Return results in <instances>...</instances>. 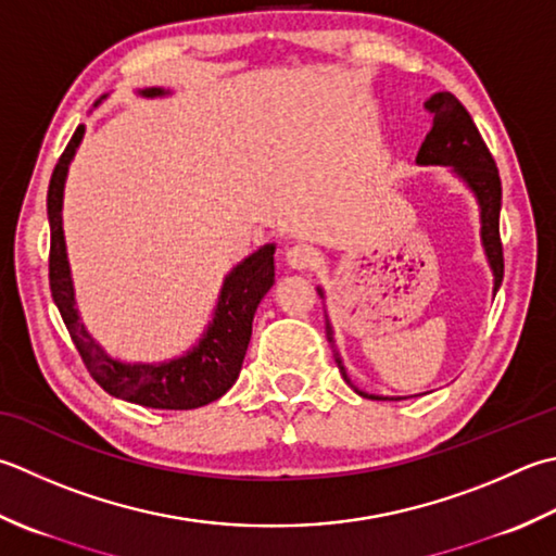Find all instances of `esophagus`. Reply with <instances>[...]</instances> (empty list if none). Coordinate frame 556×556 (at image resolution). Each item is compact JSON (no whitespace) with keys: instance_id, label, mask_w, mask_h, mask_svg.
<instances>
[{"instance_id":"1","label":"esophagus","mask_w":556,"mask_h":556,"mask_svg":"<svg viewBox=\"0 0 556 556\" xmlns=\"http://www.w3.org/2000/svg\"><path fill=\"white\" fill-rule=\"evenodd\" d=\"M287 263L293 269H308L315 263V253L308 245H291L287 250Z\"/></svg>"}]
</instances>
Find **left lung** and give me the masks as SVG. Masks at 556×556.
Segmentation results:
<instances>
[{
	"instance_id": "left-lung-1",
	"label": "left lung",
	"mask_w": 556,
	"mask_h": 556,
	"mask_svg": "<svg viewBox=\"0 0 556 556\" xmlns=\"http://www.w3.org/2000/svg\"><path fill=\"white\" fill-rule=\"evenodd\" d=\"M424 108L433 115V125L429 129L427 139L421 141V149L417 154L419 166H451L458 178L465 180L467 188L475 192L477 202H480V222H482V245L489 260V267L494 271V293L502 287L504 279V248L502 236H498V212H502V178H498V168L494 156L489 154L480 129L475 127L470 113L465 105L448 91L433 93ZM323 296V289H318ZM325 332H328V342L332 344V354L337 368H340L342 378L352 386L350 376L344 371V364L340 352L334 350L332 325L325 315ZM354 388V386H352ZM358 395L368 400H383L378 395L362 393L354 388Z\"/></svg>"
}]
</instances>
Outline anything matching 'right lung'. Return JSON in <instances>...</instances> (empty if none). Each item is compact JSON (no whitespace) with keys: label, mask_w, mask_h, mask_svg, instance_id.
Returning a JSON list of instances; mask_svg holds the SVG:
<instances>
[{"label":"right lung","mask_w":556,"mask_h":556,"mask_svg":"<svg viewBox=\"0 0 556 556\" xmlns=\"http://www.w3.org/2000/svg\"><path fill=\"white\" fill-rule=\"evenodd\" d=\"M163 89H144L141 96H163ZM98 105V103H96ZM84 125L76 127L67 149L52 170L48 188L50 219V291L86 371L108 395L151 409H194L219 400L241 374L245 350L253 334V315L275 285V243H267L245 257L224 279L214 318L202 340L173 362L125 364L108 356L86 332L76 311L74 287L62 231V194L70 163L81 144Z\"/></svg>","instance_id":"1"}]
</instances>
